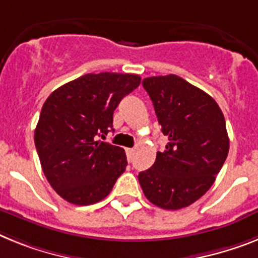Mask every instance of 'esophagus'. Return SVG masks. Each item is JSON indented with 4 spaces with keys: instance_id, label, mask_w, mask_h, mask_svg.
Masks as SVG:
<instances>
[{
    "instance_id": "esophagus-1",
    "label": "esophagus",
    "mask_w": 258,
    "mask_h": 258,
    "mask_svg": "<svg viewBox=\"0 0 258 258\" xmlns=\"http://www.w3.org/2000/svg\"><path fill=\"white\" fill-rule=\"evenodd\" d=\"M125 153H127V159H128V161H131L134 157V155H135V149L127 148L125 149Z\"/></svg>"
}]
</instances>
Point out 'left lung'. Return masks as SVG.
I'll use <instances>...</instances> for the list:
<instances>
[{
	"label": "left lung",
	"mask_w": 258,
	"mask_h": 258,
	"mask_svg": "<svg viewBox=\"0 0 258 258\" xmlns=\"http://www.w3.org/2000/svg\"><path fill=\"white\" fill-rule=\"evenodd\" d=\"M143 88L169 143L155 164L139 173L140 186L157 207L183 209L211 187L226 161L224 115L213 97L176 75L144 79Z\"/></svg>",
	"instance_id": "8db88e82"
}]
</instances>
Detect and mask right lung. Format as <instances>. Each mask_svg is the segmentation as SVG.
<instances>
[{
  "label": "right lung",
  "instance_id": "right-lung-1",
  "mask_svg": "<svg viewBox=\"0 0 258 258\" xmlns=\"http://www.w3.org/2000/svg\"><path fill=\"white\" fill-rule=\"evenodd\" d=\"M140 81L130 73H88L45 99L34 140L45 178L67 202L102 201L125 170L124 149L101 138L112 130L116 106Z\"/></svg>",
  "mask_w": 258,
  "mask_h": 258
}]
</instances>
